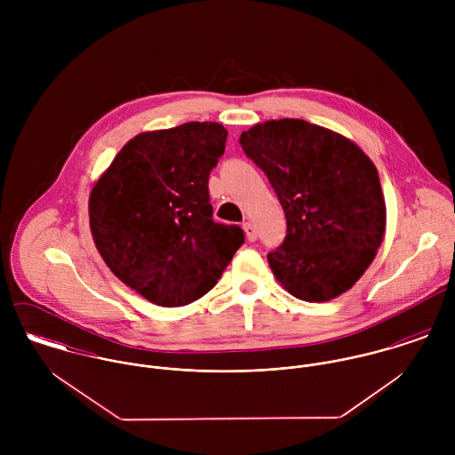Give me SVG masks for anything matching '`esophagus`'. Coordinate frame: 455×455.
<instances>
[{
  "instance_id": "1",
  "label": "esophagus",
  "mask_w": 455,
  "mask_h": 455,
  "mask_svg": "<svg viewBox=\"0 0 455 455\" xmlns=\"http://www.w3.org/2000/svg\"><path fill=\"white\" fill-rule=\"evenodd\" d=\"M243 229H245V235H247L249 242L258 240V231H256V226L252 222H243Z\"/></svg>"
}]
</instances>
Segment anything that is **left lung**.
<instances>
[{"mask_svg": "<svg viewBox=\"0 0 455 455\" xmlns=\"http://www.w3.org/2000/svg\"><path fill=\"white\" fill-rule=\"evenodd\" d=\"M283 208L287 231L267 252L294 298L321 303L348 291L377 256L386 201L370 157L345 136L301 119L256 124L240 136Z\"/></svg>", "mask_w": 455, "mask_h": 455, "instance_id": "obj_1", "label": "left lung"}]
</instances>
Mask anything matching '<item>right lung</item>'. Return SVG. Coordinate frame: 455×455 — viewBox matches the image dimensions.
<instances>
[{
	"instance_id": "add662e5",
	"label": "right lung",
	"mask_w": 455,
	"mask_h": 455,
	"mask_svg": "<svg viewBox=\"0 0 455 455\" xmlns=\"http://www.w3.org/2000/svg\"><path fill=\"white\" fill-rule=\"evenodd\" d=\"M226 140L217 123L141 132L92 188L98 252L154 305L184 307L204 296L245 242L240 226L212 219L208 179Z\"/></svg>"
}]
</instances>
